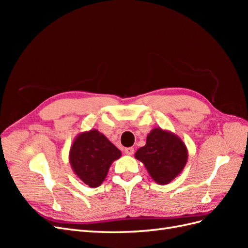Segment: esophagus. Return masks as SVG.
Masks as SVG:
<instances>
[{"label": "esophagus", "instance_id": "1", "mask_svg": "<svg viewBox=\"0 0 248 248\" xmlns=\"http://www.w3.org/2000/svg\"><path fill=\"white\" fill-rule=\"evenodd\" d=\"M124 152H125L126 155H129L130 156V155H132L134 153V149L133 148H125Z\"/></svg>", "mask_w": 248, "mask_h": 248}]
</instances>
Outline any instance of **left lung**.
Masks as SVG:
<instances>
[{
  "label": "left lung",
  "mask_w": 248,
  "mask_h": 248,
  "mask_svg": "<svg viewBox=\"0 0 248 248\" xmlns=\"http://www.w3.org/2000/svg\"><path fill=\"white\" fill-rule=\"evenodd\" d=\"M134 157L144 163L157 184L166 185L182 172L188 159V150L177 134L155 127L147 136L146 145L138 150Z\"/></svg>",
  "instance_id": "1"
}]
</instances>
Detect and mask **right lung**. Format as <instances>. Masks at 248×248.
Segmentation results:
<instances>
[{"mask_svg":"<svg viewBox=\"0 0 248 248\" xmlns=\"http://www.w3.org/2000/svg\"><path fill=\"white\" fill-rule=\"evenodd\" d=\"M120 150L97 129L80 132L69 151V162L82 182L96 188L107 178L111 163L121 157Z\"/></svg>","mask_w":248,"mask_h":248,"instance_id":"obj_1","label":"right lung"}]
</instances>
